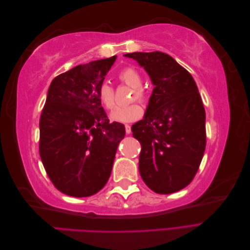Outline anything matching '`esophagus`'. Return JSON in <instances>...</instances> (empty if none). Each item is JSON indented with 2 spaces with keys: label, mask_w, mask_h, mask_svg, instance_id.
<instances>
[{
  "label": "esophagus",
  "mask_w": 250,
  "mask_h": 250,
  "mask_svg": "<svg viewBox=\"0 0 250 250\" xmlns=\"http://www.w3.org/2000/svg\"><path fill=\"white\" fill-rule=\"evenodd\" d=\"M125 130H126V133H127V134H130V133H131V126L126 124V125H125Z\"/></svg>",
  "instance_id": "obj_1"
}]
</instances>
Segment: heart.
I'll return each mask as SVG.
<instances>
[{
    "mask_svg": "<svg viewBox=\"0 0 250 250\" xmlns=\"http://www.w3.org/2000/svg\"><path fill=\"white\" fill-rule=\"evenodd\" d=\"M117 78L120 83L127 86L132 87V92L129 97V101H139L141 103L147 100V92L142 86L143 77L139 70L133 66H126L121 70ZM98 98H99L102 106L111 110L116 105L115 88H113L107 82H103L98 88ZM143 116V108L138 103H130L123 106H119L111 112L110 119L116 122L121 123H130L139 120Z\"/></svg>",
    "mask_w": 250,
    "mask_h": 250,
    "instance_id": "1",
    "label": "heart"
}]
</instances>
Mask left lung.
<instances>
[{
  "mask_svg": "<svg viewBox=\"0 0 250 250\" xmlns=\"http://www.w3.org/2000/svg\"><path fill=\"white\" fill-rule=\"evenodd\" d=\"M125 56L144 66L154 85L145 118L131 127L142 146L140 174L157 194L177 192L193 180L206 150V110L198 87L166 53Z\"/></svg>",
  "mask_w": 250,
  "mask_h": 250,
  "instance_id": "1",
  "label": "left lung"
}]
</instances>
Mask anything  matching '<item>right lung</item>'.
<instances>
[{"label":"right lung","mask_w":250,"mask_h":250,"mask_svg":"<svg viewBox=\"0 0 250 250\" xmlns=\"http://www.w3.org/2000/svg\"><path fill=\"white\" fill-rule=\"evenodd\" d=\"M117 56L79 64L53 79L40 119V155L58 191L99 192L110 176L124 125L109 123L98 88Z\"/></svg>","instance_id":"1"}]
</instances>
